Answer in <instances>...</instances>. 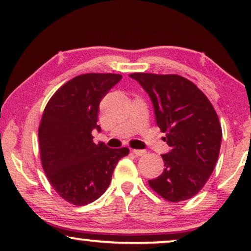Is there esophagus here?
Instances as JSON below:
<instances>
[{
	"instance_id": "obj_1",
	"label": "esophagus",
	"mask_w": 251,
	"mask_h": 251,
	"mask_svg": "<svg viewBox=\"0 0 251 251\" xmlns=\"http://www.w3.org/2000/svg\"><path fill=\"white\" fill-rule=\"evenodd\" d=\"M132 153L135 154L136 156H143L146 154V151L144 150H132Z\"/></svg>"
}]
</instances>
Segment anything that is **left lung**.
Masks as SVG:
<instances>
[{
	"mask_svg": "<svg viewBox=\"0 0 251 251\" xmlns=\"http://www.w3.org/2000/svg\"><path fill=\"white\" fill-rule=\"evenodd\" d=\"M153 102L156 125L166 132L170 152L162 154L163 173L149 180L164 200L193 198L207 183L218 160L222 126L214 106L203 92L177 74L133 73Z\"/></svg>",
	"mask_w": 251,
	"mask_h": 251,
	"instance_id": "obj_1",
	"label": "left lung"
}]
</instances>
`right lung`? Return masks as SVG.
<instances>
[{
	"label": "right lung",
	"mask_w": 251,
	"mask_h": 251,
	"mask_svg": "<svg viewBox=\"0 0 251 251\" xmlns=\"http://www.w3.org/2000/svg\"><path fill=\"white\" fill-rule=\"evenodd\" d=\"M122 78L112 73L75 76L54 92L39 126L41 162L54 191L74 205L91 203L105 193L116 163L128 147L95 144L101 99Z\"/></svg>",
	"instance_id": "1"
}]
</instances>
